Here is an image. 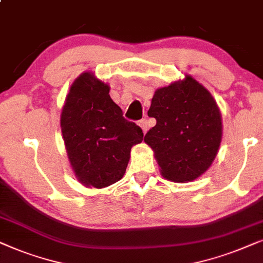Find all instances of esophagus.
I'll return each instance as SVG.
<instances>
[{
	"instance_id": "1",
	"label": "esophagus",
	"mask_w": 263,
	"mask_h": 263,
	"mask_svg": "<svg viewBox=\"0 0 263 263\" xmlns=\"http://www.w3.org/2000/svg\"><path fill=\"white\" fill-rule=\"evenodd\" d=\"M138 125L141 126L144 134H145L146 131H148V121H146V119H142V120H139L138 121Z\"/></svg>"
}]
</instances>
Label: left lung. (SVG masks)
I'll use <instances>...</instances> for the list:
<instances>
[{
  "label": "left lung",
  "mask_w": 263,
  "mask_h": 263,
  "mask_svg": "<svg viewBox=\"0 0 263 263\" xmlns=\"http://www.w3.org/2000/svg\"><path fill=\"white\" fill-rule=\"evenodd\" d=\"M148 115L156 119V125L144 142L154 150L163 178L186 183L211 167L221 143V113L202 84L185 76L183 80L160 87Z\"/></svg>",
  "instance_id": "1"
}]
</instances>
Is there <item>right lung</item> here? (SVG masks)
Wrapping results in <instances>:
<instances>
[{
    "label": "right lung",
    "instance_id": "obj_1",
    "mask_svg": "<svg viewBox=\"0 0 263 263\" xmlns=\"http://www.w3.org/2000/svg\"><path fill=\"white\" fill-rule=\"evenodd\" d=\"M109 85L84 72L69 87L61 113V132L73 172L86 187L102 189L124 177L131 148L142 128L122 117Z\"/></svg>",
    "mask_w": 263,
    "mask_h": 263
}]
</instances>
